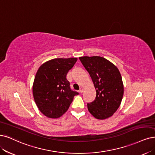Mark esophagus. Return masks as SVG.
<instances>
[{
    "label": "esophagus",
    "mask_w": 155,
    "mask_h": 155,
    "mask_svg": "<svg viewBox=\"0 0 155 155\" xmlns=\"http://www.w3.org/2000/svg\"><path fill=\"white\" fill-rule=\"evenodd\" d=\"M83 91H84V88L83 87H81V89H80V90H79V92L81 93H83Z\"/></svg>",
    "instance_id": "esophagus-1"
}]
</instances>
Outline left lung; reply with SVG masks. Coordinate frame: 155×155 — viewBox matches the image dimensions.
<instances>
[{
  "label": "left lung",
  "mask_w": 155,
  "mask_h": 155,
  "mask_svg": "<svg viewBox=\"0 0 155 155\" xmlns=\"http://www.w3.org/2000/svg\"><path fill=\"white\" fill-rule=\"evenodd\" d=\"M79 59L89 72L96 91L95 100L87 104L89 112L98 119L109 118L118 109L123 97L121 73L113 63L102 57L84 56Z\"/></svg>",
  "instance_id": "1"
}]
</instances>
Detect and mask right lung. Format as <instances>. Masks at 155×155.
<instances>
[{
	"mask_svg": "<svg viewBox=\"0 0 155 155\" xmlns=\"http://www.w3.org/2000/svg\"><path fill=\"white\" fill-rule=\"evenodd\" d=\"M77 61L76 57L57 58L39 66L32 85L36 104L43 115L56 119L68 110L74 96L78 93L71 91L66 74Z\"/></svg>",
	"mask_w": 155,
	"mask_h": 155,
	"instance_id": "right-lung-1",
	"label": "right lung"
}]
</instances>
